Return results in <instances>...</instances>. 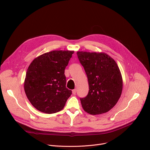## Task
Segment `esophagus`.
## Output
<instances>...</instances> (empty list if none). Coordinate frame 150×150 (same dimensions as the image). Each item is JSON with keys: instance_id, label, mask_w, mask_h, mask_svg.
<instances>
[{"instance_id": "1", "label": "esophagus", "mask_w": 150, "mask_h": 150, "mask_svg": "<svg viewBox=\"0 0 150 150\" xmlns=\"http://www.w3.org/2000/svg\"><path fill=\"white\" fill-rule=\"evenodd\" d=\"M76 89L73 90H72V93H73L74 95H75V94H76Z\"/></svg>"}]
</instances>
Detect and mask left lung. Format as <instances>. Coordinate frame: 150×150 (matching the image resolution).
<instances>
[{"instance_id":"obj_1","label":"left lung","mask_w":150,"mask_h":150,"mask_svg":"<svg viewBox=\"0 0 150 150\" xmlns=\"http://www.w3.org/2000/svg\"><path fill=\"white\" fill-rule=\"evenodd\" d=\"M76 54L89 85L87 95L80 98L82 107L91 115L108 112L117 104L122 92V77L117 63L103 53L78 52Z\"/></svg>"}]
</instances>
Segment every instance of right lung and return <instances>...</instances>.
I'll use <instances>...</instances> for the list:
<instances>
[{
  "label": "right lung",
  "mask_w": 150,
  "mask_h": 150,
  "mask_svg": "<svg viewBox=\"0 0 150 150\" xmlns=\"http://www.w3.org/2000/svg\"><path fill=\"white\" fill-rule=\"evenodd\" d=\"M73 54L68 50L45 53L28 67L24 90L31 104L40 112H59L71 95V91L66 88L65 69Z\"/></svg>",
  "instance_id": "add662e5"
}]
</instances>
